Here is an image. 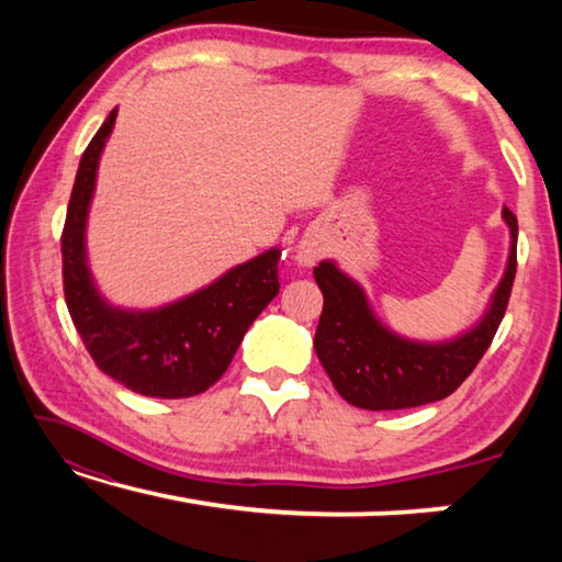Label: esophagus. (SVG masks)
I'll return each mask as SVG.
<instances>
[{"instance_id": "obj_1", "label": "esophagus", "mask_w": 562, "mask_h": 562, "mask_svg": "<svg viewBox=\"0 0 562 562\" xmlns=\"http://www.w3.org/2000/svg\"><path fill=\"white\" fill-rule=\"evenodd\" d=\"M322 247L315 240H300L297 252H294V260H297L302 268H312L319 260Z\"/></svg>"}]
</instances>
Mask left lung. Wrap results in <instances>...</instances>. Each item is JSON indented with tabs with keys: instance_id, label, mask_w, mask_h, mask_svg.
Masks as SVG:
<instances>
[{
	"instance_id": "left-lung-1",
	"label": "left lung",
	"mask_w": 562,
	"mask_h": 562,
	"mask_svg": "<svg viewBox=\"0 0 562 562\" xmlns=\"http://www.w3.org/2000/svg\"><path fill=\"white\" fill-rule=\"evenodd\" d=\"M503 221L510 231L506 272L483 317L453 339L418 341L396 335L374 315L357 280L341 272L335 260L319 262L315 280L325 294V307L315 351L345 402L369 412H392L439 402L463 384L491 347L516 280L518 221L506 205Z\"/></svg>"
}]
</instances>
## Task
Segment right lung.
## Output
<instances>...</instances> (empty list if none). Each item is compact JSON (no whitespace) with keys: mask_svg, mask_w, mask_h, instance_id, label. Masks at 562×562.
Instances as JSON below:
<instances>
[{"mask_svg":"<svg viewBox=\"0 0 562 562\" xmlns=\"http://www.w3.org/2000/svg\"><path fill=\"white\" fill-rule=\"evenodd\" d=\"M116 113L103 121L76 170L61 233L66 307L97 367L131 392L156 398L203 394L225 374L245 331L280 292V250L270 247L164 307H113L89 270L87 223Z\"/></svg>","mask_w":562,"mask_h":562,"instance_id":"add662e5","label":"right lung"}]
</instances>
